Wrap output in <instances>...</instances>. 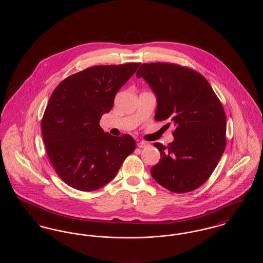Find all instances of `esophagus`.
<instances>
[{"instance_id":"obj_1","label":"esophagus","mask_w":263,"mask_h":263,"mask_svg":"<svg viewBox=\"0 0 263 263\" xmlns=\"http://www.w3.org/2000/svg\"><path fill=\"white\" fill-rule=\"evenodd\" d=\"M137 146L139 148H145V147L149 146V143L145 142V141H139L137 143Z\"/></svg>"}]
</instances>
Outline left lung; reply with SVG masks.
Instances as JSON below:
<instances>
[{
    "label": "left lung",
    "instance_id": "1",
    "mask_svg": "<svg viewBox=\"0 0 263 263\" xmlns=\"http://www.w3.org/2000/svg\"><path fill=\"white\" fill-rule=\"evenodd\" d=\"M137 78H144L157 96L155 120L175 126L172 143H154L161 159L151 175L175 193L200 187L225 151L227 123L221 101L200 73L177 64H142Z\"/></svg>",
    "mask_w": 263,
    "mask_h": 263
}]
</instances>
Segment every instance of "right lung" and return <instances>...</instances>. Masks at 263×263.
Masks as SVG:
<instances>
[{
    "label": "right lung",
    "instance_id": "right-lung-1",
    "mask_svg": "<svg viewBox=\"0 0 263 263\" xmlns=\"http://www.w3.org/2000/svg\"><path fill=\"white\" fill-rule=\"evenodd\" d=\"M139 66H92L67 77L53 90L41 131L49 161L69 186L81 191L104 186L135 150L129 134L114 137L103 132L100 120Z\"/></svg>",
    "mask_w": 263,
    "mask_h": 263
}]
</instances>
